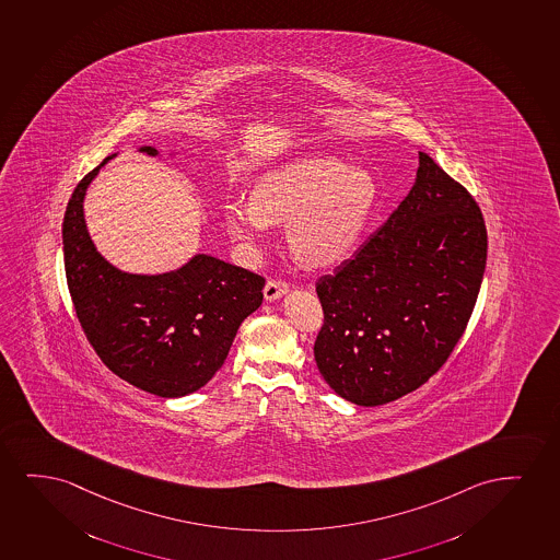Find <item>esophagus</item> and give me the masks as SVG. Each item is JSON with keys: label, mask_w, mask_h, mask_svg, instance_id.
Masks as SVG:
<instances>
[{"label": "esophagus", "mask_w": 560, "mask_h": 560, "mask_svg": "<svg viewBox=\"0 0 560 560\" xmlns=\"http://www.w3.org/2000/svg\"><path fill=\"white\" fill-rule=\"evenodd\" d=\"M289 292V284L284 281H268L264 287V296L269 302H276V300L283 299L284 294Z\"/></svg>", "instance_id": "1"}]
</instances>
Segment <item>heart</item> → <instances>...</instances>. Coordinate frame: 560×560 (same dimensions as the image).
<instances>
[{"label": "heart", "mask_w": 560, "mask_h": 560, "mask_svg": "<svg viewBox=\"0 0 560 560\" xmlns=\"http://www.w3.org/2000/svg\"><path fill=\"white\" fill-rule=\"evenodd\" d=\"M378 203V184L364 168L335 158L291 161L260 176L253 199L225 203V230L256 248L273 222L287 224L291 250L305 266L325 268L357 247Z\"/></svg>", "instance_id": "1"}]
</instances>
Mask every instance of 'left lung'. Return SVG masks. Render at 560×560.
<instances>
[{
  "instance_id": "obj_1",
  "label": "left lung",
  "mask_w": 560,
  "mask_h": 560,
  "mask_svg": "<svg viewBox=\"0 0 560 560\" xmlns=\"http://www.w3.org/2000/svg\"><path fill=\"white\" fill-rule=\"evenodd\" d=\"M415 186L378 232L317 281L315 363L341 399L378 407L435 374L464 335L487 266L471 194L418 153Z\"/></svg>"
}]
</instances>
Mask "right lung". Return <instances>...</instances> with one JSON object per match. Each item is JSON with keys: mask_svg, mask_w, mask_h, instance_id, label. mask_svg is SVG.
<instances>
[{"mask_svg": "<svg viewBox=\"0 0 560 560\" xmlns=\"http://www.w3.org/2000/svg\"><path fill=\"white\" fill-rule=\"evenodd\" d=\"M139 152L160 155L152 145ZM175 155V153H171ZM108 155L73 189L62 222L68 289L81 328L109 371L165 399L211 382L241 323L260 307L264 277L194 255L165 273H129L96 250L83 203Z\"/></svg>", "mask_w": 560, "mask_h": 560, "instance_id": "add662e5", "label": "right lung"}]
</instances>
